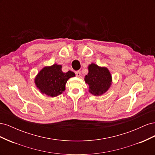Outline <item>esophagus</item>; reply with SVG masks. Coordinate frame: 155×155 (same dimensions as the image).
I'll return each mask as SVG.
<instances>
[{
  "mask_svg": "<svg viewBox=\"0 0 155 155\" xmlns=\"http://www.w3.org/2000/svg\"><path fill=\"white\" fill-rule=\"evenodd\" d=\"M75 73H76V75L77 77H80V76H81V72L79 71V70H78V71H76Z\"/></svg>",
  "mask_w": 155,
  "mask_h": 155,
  "instance_id": "obj_1",
  "label": "esophagus"
}]
</instances>
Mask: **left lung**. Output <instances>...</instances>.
I'll return each mask as SVG.
<instances>
[{"instance_id":"1","label":"left lung","mask_w":155,"mask_h":155,"mask_svg":"<svg viewBox=\"0 0 155 155\" xmlns=\"http://www.w3.org/2000/svg\"><path fill=\"white\" fill-rule=\"evenodd\" d=\"M88 70V73L84 79L89 85V92L94 96L104 94L112 85V78L109 70L94 63L89 64Z\"/></svg>"}]
</instances>
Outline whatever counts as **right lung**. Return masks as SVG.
I'll return each mask as SVG.
<instances>
[{"label":"right lung","instance_id":"right-lung-1","mask_svg":"<svg viewBox=\"0 0 155 155\" xmlns=\"http://www.w3.org/2000/svg\"><path fill=\"white\" fill-rule=\"evenodd\" d=\"M62 66L54 64L45 67L35 78V84L39 91L50 97L58 96L65 91V85L68 79L75 76L74 72H63Z\"/></svg>","mask_w":155,"mask_h":155}]
</instances>
